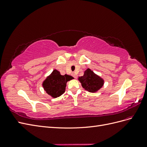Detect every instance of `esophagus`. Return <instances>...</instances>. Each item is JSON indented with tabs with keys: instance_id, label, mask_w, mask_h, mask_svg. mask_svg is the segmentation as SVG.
Returning a JSON list of instances; mask_svg holds the SVG:
<instances>
[{
	"instance_id": "obj_1",
	"label": "esophagus",
	"mask_w": 147,
	"mask_h": 147,
	"mask_svg": "<svg viewBox=\"0 0 147 147\" xmlns=\"http://www.w3.org/2000/svg\"><path fill=\"white\" fill-rule=\"evenodd\" d=\"M72 76H73V77L74 78H77V75L76 74H75V73H72Z\"/></svg>"
}]
</instances>
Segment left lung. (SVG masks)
Listing matches in <instances>:
<instances>
[{"mask_svg": "<svg viewBox=\"0 0 147 147\" xmlns=\"http://www.w3.org/2000/svg\"><path fill=\"white\" fill-rule=\"evenodd\" d=\"M83 88L89 92H96L103 86L104 81L90 69L84 72V75L78 78Z\"/></svg>", "mask_w": 147, "mask_h": 147, "instance_id": "1", "label": "left lung"}]
</instances>
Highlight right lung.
Masks as SVG:
<instances>
[{
  "label": "right lung",
  "instance_id": "right-lung-1",
  "mask_svg": "<svg viewBox=\"0 0 147 147\" xmlns=\"http://www.w3.org/2000/svg\"><path fill=\"white\" fill-rule=\"evenodd\" d=\"M73 78L70 75H61L59 71L54 70L43 83L44 90L53 97H57L65 92L66 83Z\"/></svg>",
  "mask_w": 147,
  "mask_h": 147
}]
</instances>
